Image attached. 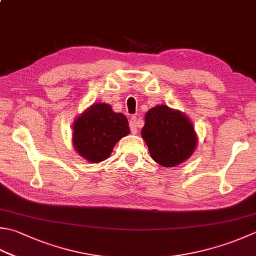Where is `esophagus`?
Wrapping results in <instances>:
<instances>
[{
  "label": "esophagus",
  "mask_w": 256,
  "mask_h": 256,
  "mask_svg": "<svg viewBox=\"0 0 256 256\" xmlns=\"http://www.w3.org/2000/svg\"><path fill=\"white\" fill-rule=\"evenodd\" d=\"M130 128H131V132L133 134L138 133V128H140V118L138 116H132L130 120Z\"/></svg>",
  "instance_id": "34e87169"
}]
</instances>
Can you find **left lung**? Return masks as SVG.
<instances>
[{
  "label": "left lung",
  "mask_w": 256,
  "mask_h": 256,
  "mask_svg": "<svg viewBox=\"0 0 256 256\" xmlns=\"http://www.w3.org/2000/svg\"><path fill=\"white\" fill-rule=\"evenodd\" d=\"M141 134L151 158L164 168H174L186 161L198 143L188 116L168 105H156L148 110Z\"/></svg>",
  "instance_id": "obj_1"
}]
</instances>
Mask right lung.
I'll use <instances>...</instances> for the list:
<instances>
[{"label":"right lung","instance_id":"obj_1","mask_svg":"<svg viewBox=\"0 0 256 256\" xmlns=\"http://www.w3.org/2000/svg\"><path fill=\"white\" fill-rule=\"evenodd\" d=\"M130 133L128 118L115 113L111 105L95 103L78 115L73 124V146L88 162L106 160L114 145Z\"/></svg>","mask_w":256,"mask_h":256}]
</instances>
